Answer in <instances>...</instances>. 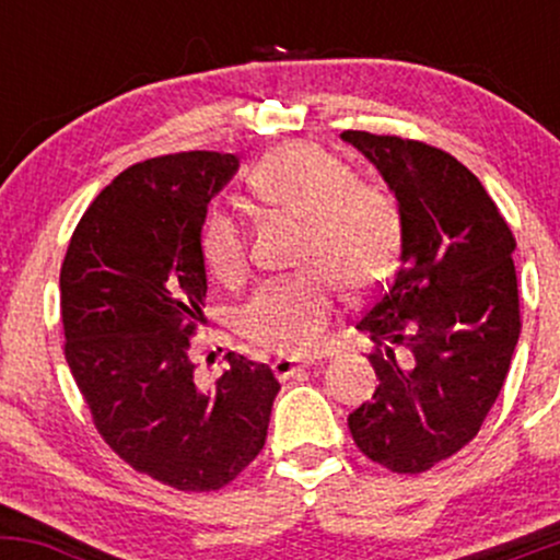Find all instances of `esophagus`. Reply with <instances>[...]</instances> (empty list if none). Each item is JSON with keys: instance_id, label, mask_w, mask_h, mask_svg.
<instances>
[{"instance_id": "34e87169", "label": "esophagus", "mask_w": 560, "mask_h": 560, "mask_svg": "<svg viewBox=\"0 0 560 560\" xmlns=\"http://www.w3.org/2000/svg\"><path fill=\"white\" fill-rule=\"evenodd\" d=\"M307 365H313V361H300V358H279V361L273 363V371L279 378H289V376L300 374V371H305Z\"/></svg>"}]
</instances>
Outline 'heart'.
<instances>
[{"mask_svg": "<svg viewBox=\"0 0 560 560\" xmlns=\"http://www.w3.org/2000/svg\"><path fill=\"white\" fill-rule=\"evenodd\" d=\"M249 189L276 213L305 221L298 279L260 287L242 307L249 342L281 355H311L337 316V285L374 292L395 271L402 242L400 205L387 186L365 182L342 158L311 141L276 147L249 173ZM199 253L215 279L234 284L247 271V234L226 210L199 229Z\"/></svg>", "mask_w": 560, "mask_h": 560, "instance_id": "b5f03b06", "label": "heart"}]
</instances>
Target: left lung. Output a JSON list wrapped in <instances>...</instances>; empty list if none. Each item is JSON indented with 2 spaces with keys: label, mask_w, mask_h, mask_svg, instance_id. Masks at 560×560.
<instances>
[{
  "label": "left lung",
  "mask_w": 560,
  "mask_h": 560,
  "mask_svg": "<svg viewBox=\"0 0 560 560\" xmlns=\"http://www.w3.org/2000/svg\"><path fill=\"white\" fill-rule=\"evenodd\" d=\"M402 215L400 268L355 329L378 387L347 427L363 455L421 474L477 436L511 369L518 313L513 240L481 182L423 141L345 131Z\"/></svg>",
  "instance_id": "left-lung-1"
}]
</instances>
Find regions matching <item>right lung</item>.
<instances>
[{
	"label": "right lung",
	"mask_w": 560,
	"mask_h": 560,
	"mask_svg": "<svg viewBox=\"0 0 560 560\" xmlns=\"http://www.w3.org/2000/svg\"><path fill=\"white\" fill-rule=\"evenodd\" d=\"M236 168L199 150L131 165L89 205L60 268L66 361L96 432L184 492L221 490L253 464L281 389L236 352L202 387L189 358L208 294L199 229Z\"/></svg>",
	"instance_id": "right-lung-1"
}]
</instances>
